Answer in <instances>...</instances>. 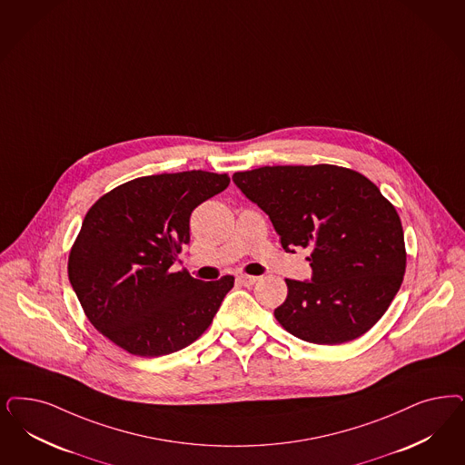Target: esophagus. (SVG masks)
<instances>
[{
    "label": "esophagus",
    "mask_w": 465,
    "mask_h": 465,
    "mask_svg": "<svg viewBox=\"0 0 465 465\" xmlns=\"http://www.w3.org/2000/svg\"><path fill=\"white\" fill-rule=\"evenodd\" d=\"M237 280H239V283L243 285V287H252V285L256 283L257 280H259V276H251V274H239V276H237Z\"/></svg>",
    "instance_id": "esophagus-1"
}]
</instances>
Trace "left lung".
Here are the masks:
<instances>
[{
  "instance_id": "left-lung-1",
  "label": "left lung",
  "mask_w": 465,
  "mask_h": 465,
  "mask_svg": "<svg viewBox=\"0 0 465 465\" xmlns=\"http://www.w3.org/2000/svg\"><path fill=\"white\" fill-rule=\"evenodd\" d=\"M233 182L270 216L287 252H311L312 276L285 280L278 322L320 345L371 330L401 289L407 261L401 218L380 189L335 164L262 166L233 173Z\"/></svg>"
}]
</instances>
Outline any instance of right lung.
Masks as SVG:
<instances>
[{
	"label": "right lung",
	"instance_id": "add662e5",
	"mask_svg": "<svg viewBox=\"0 0 465 465\" xmlns=\"http://www.w3.org/2000/svg\"><path fill=\"white\" fill-rule=\"evenodd\" d=\"M226 173L203 170L141 176L87 211L68 256V280L87 320L132 355L160 357L201 337L233 287L173 272L191 242V214L223 193Z\"/></svg>",
	"mask_w": 465,
	"mask_h": 465
}]
</instances>
